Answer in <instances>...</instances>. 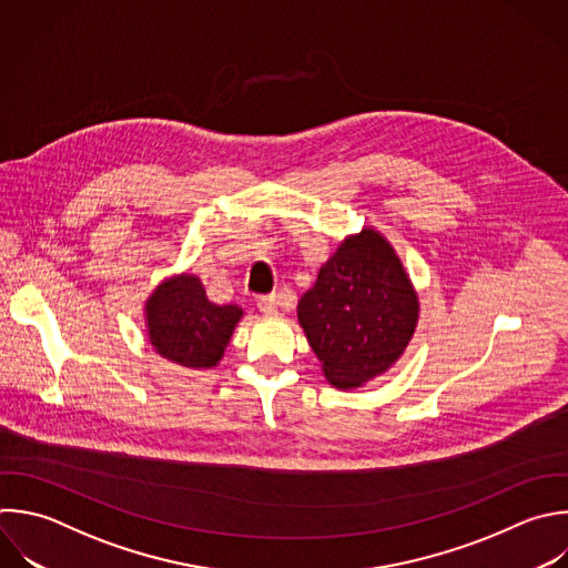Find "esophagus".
<instances>
[{
    "label": "esophagus",
    "instance_id": "esophagus-1",
    "mask_svg": "<svg viewBox=\"0 0 568 568\" xmlns=\"http://www.w3.org/2000/svg\"><path fill=\"white\" fill-rule=\"evenodd\" d=\"M257 308H260V313H264V315L277 313V300H275V295H262V297H257Z\"/></svg>",
    "mask_w": 568,
    "mask_h": 568
}]
</instances>
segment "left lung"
Segmentation results:
<instances>
[{
    "mask_svg": "<svg viewBox=\"0 0 568 568\" xmlns=\"http://www.w3.org/2000/svg\"><path fill=\"white\" fill-rule=\"evenodd\" d=\"M419 302L393 246L373 229L339 244L297 304V320L326 379L357 388L408 346Z\"/></svg>",
    "mask_w": 568,
    "mask_h": 568,
    "instance_id": "left-lung-1",
    "label": "left lung"
}]
</instances>
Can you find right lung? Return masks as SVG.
Instances as JSON below:
<instances>
[{"mask_svg": "<svg viewBox=\"0 0 568 568\" xmlns=\"http://www.w3.org/2000/svg\"><path fill=\"white\" fill-rule=\"evenodd\" d=\"M240 317V306L213 304L195 275L166 280L146 304L153 348L184 368L215 366Z\"/></svg>", "mask_w": 568, "mask_h": 568, "instance_id": "add662e5", "label": "right lung"}]
</instances>
